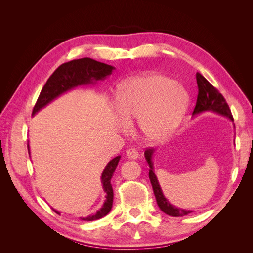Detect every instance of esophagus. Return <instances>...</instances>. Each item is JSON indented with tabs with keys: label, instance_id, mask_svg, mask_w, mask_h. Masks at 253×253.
Instances as JSON below:
<instances>
[{
	"label": "esophagus",
	"instance_id": "esophagus-1",
	"mask_svg": "<svg viewBox=\"0 0 253 253\" xmlns=\"http://www.w3.org/2000/svg\"><path fill=\"white\" fill-rule=\"evenodd\" d=\"M126 156L128 159H137L138 158V152H137L135 149H129L126 151Z\"/></svg>",
	"mask_w": 253,
	"mask_h": 253
}]
</instances>
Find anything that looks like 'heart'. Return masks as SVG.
I'll return each mask as SVG.
<instances>
[{"label": "heart", "mask_w": 253, "mask_h": 253, "mask_svg": "<svg viewBox=\"0 0 253 253\" xmlns=\"http://www.w3.org/2000/svg\"><path fill=\"white\" fill-rule=\"evenodd\" d=\"M188 101L187 91L165 76L148 75L126 80L115 96V108L121 118L119 127L126 132L138 120L142 138L159 143L177 127Z\"/></svg>", "instance_id": "heart-1"}]
</instances>
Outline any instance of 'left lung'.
<instances>
[{
    "mask_svg": "<svg viewBox=\"0 0 253 253\" xmlns=\"http://www.w3.org/2000/svg\"><path fill=\"white\" fill-rule=\"evenodd\" d=\"M196 82L198 87V95L196 105L192 114L193 116H196V115L205 112H213L233 121L231 111L229 109V105L227 104L223 95H221L219 91L200 73L196 74ZM154 153L155 149H147L144 152V157L150 167L149 177L152 183L153 191H154V195L159 209L164 213L168 214V215L174 217L185 216L188 215L189 213H192V210L177 208V207L172 205L165 197L163 190L160 188L158 179L154 173V166H153V156H154Z\"/></svg>",
    "mask_w": 253,
    "mask_h": 253,
    "instance_id": "1",
    "label": "left lung"
}]
</instances>
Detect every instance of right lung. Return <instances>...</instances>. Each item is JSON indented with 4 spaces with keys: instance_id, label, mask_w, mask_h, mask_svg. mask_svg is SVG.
Masks as SVG:
<instances>
[{
    "instance_id": "1",
    "label": "right lung",
    "mask_w": 253,
    "mask_h": 253,
    "mask_svg": "<svg viewBox=\"0 0 253 253\" xmlns=\"http://www.w3.org/2000/svg\"><path fill=\"white\" fill-rule=\"evenodd\" d=\"M114 70V66L98 62V61L90 58L77 59L61 64L57 70L52 73V75L43 86L39 98H38L35 108L33 110V116L40 110L45 108L47 104H49L51 101L57 99L59 96L66 93V91L74 89L78 86L95 85L97 81L104 80L106 77H109ZM27 148L30 155L29 144H27ZM119 160L120 156L113 158L111 162L105 166L104 170L101 174V183L105 193V201L102 207L94 214H90V215L86 217H80L81 220H97L110 213L113 207L114 197L111 179L113 177L115 170H116ZM53 211L57 214H60V212L55 209H53Z\"/></svg>"
}]
</instances>
